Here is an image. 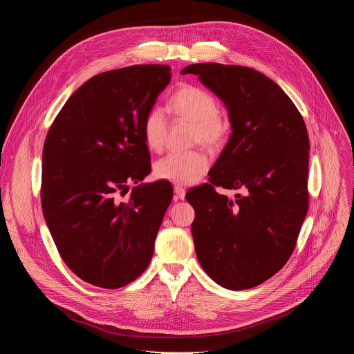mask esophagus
Returning <instances> with one entry per match:
<instances>
[{
    "label": "esophagus",
    "mask_w": 354,
    "mask_h": 354,
    "mask_svg": "<svg viewBox=\"0 0 354 354\" xmlns=\"http://www.w3.org/2000/svg\"><path fill=\"white\" fill-rule=\"evenodd\" d=\"M175 193H176L178 198L183 200V198H185V194H186V189H185L183 186H179V185H176V186H175Z\"/></svg>",
    "instance_id": "1"
}]
</instances>
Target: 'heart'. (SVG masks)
<instances>
[{"label": "heart", "instance_id": "heart-1", "mask_svg": "<svg viewBox=\"0 0 354 354\" xmlns=\"http://www.w3.org/2000/svg\"><path fill=\"white\" fill-rule=\"evenodd\" d=\"M171 111L196 124L194 138L209 147L220 145L227 136V124L220 116L217 99L197 86H182L169 102ZM168 131V120L160 108L148 111L142 120V138L151 151H161ZM209 158L203 151H172L156 162L154 172L160 179L178 185L196 183L209 169Z\"/></svg>", "mask_w": 354, "mask_h": 354}]
</instances>
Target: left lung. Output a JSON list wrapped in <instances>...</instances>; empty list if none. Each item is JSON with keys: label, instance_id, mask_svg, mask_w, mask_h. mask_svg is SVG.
<instances>
[{"label": "left lung", "instance_id": "obj_1", "mask_svg": "<svg viewBox=\"0 0 354 354\" xmlns=\"http://www.w3.org/2000/svg\"><path fill=\"white\" fill-rule=\"evenodd\" d=\"M182 74L197 75L223 100L232 130L210 183L186 193L196 255L221 287L252 288L286 265L306 220L307 127L287 93L254 68L198 63ZM214 185L243 194L228 199Z\"/></svg>", "mask_w": 354, "mask_h": 354}]
</instances>
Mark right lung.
Instances as JSON below:
<instances>
[{"instance_id":"add662e5","label":"right lung","mask_w":354,"mask_h":354,"mask_svg":"<svg viewBox=\"0 0 354 354\" xmlns=\"http://www.w3.org/2000/svg\"><path fill=\"white\" fill-rule=\"evenodd\" d=\"M171 67L131 66L89 78L66 102L43 145L41 209L66 265L84 281L119 288L149 265L174 189L134 186L149 172L142 120Z\"/></svg>"}]
</instances>
